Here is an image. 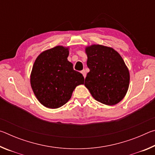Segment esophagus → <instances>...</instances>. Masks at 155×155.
I'll return each mask as SVG.
<instances>
[{"label":"esophagus","instance_id":"esophagus-1","mask_svg":"<svg viewBox=\"0 0 155 155\" xmlns=\"http://www.w3.org/2000/svg\"><path fill=\"white\" fill-rule=\"evenodd\" d=\"M81 73H82V74L83 75L84 78H85V77H86V72H85V70H82V71H81Z\"/></svg>","mask_w":155,"mask_h":155}]
</instances>
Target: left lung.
<instances>
[{
	"instance_id": "1",
	"label": "left lung",
	"mask_w": 155,
	"mask_h": 155,
	"mask_svg": "<svg viewBox=\"0 0 155 155\" xmlns=\"http://www.w3.org/2000/svg\"><path fill=\"white\" fill-rule=\"evenodd\" d=\"M90 69L85 86L96 101L107 105L120 103L127 93L130 74L124 60L111 47L92 44L85 48Z\"/></svg>"
}]
</instances>
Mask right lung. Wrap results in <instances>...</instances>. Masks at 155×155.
Instances as JSON below:
<instances>
[{
  "mask_svg": "<svg viewBox=\"0 0 155 155\" xmlns=\"http://www.w3.org/2000/svg\"><path fill=\"white\" fill-rule=\"evenodd\" d=\"M69 47L57 46L44 51L33 65L30 82L39 102L47 108L57 109L71 98L76 87L84 83V77L73 69L68 60Z\"/></svg>",
  "mask_w": 155,
  "mask_h": 155,
  "instance_id": "right-lung-1",
  "label": "right lung"
}]
</instances>
